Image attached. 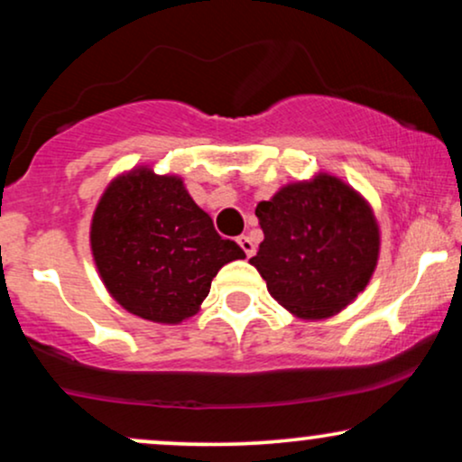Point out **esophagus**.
Instances as JSON below:
<instances>
[{
    "mask_svg": "<svg viewBox=\"0 0 462 462\" xmlns=\"http://www.w3.org/2000/svg\"><path fill=\"white\" fill-rule=\"evenodd\" d=\"M236 241H238V245H241L243 252H245L247 255H254V252H255V245H254V241H252V238L243 235V236H238Z\"/></svg>",
    "mask_w": 462,
    "mask_h": 462,
    "instance_id": "34e87169",
    "label": "esophagus"
}]
</instances>
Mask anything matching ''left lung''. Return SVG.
<instances>
[{
  "instance_id": "obj_1",
  "label": "left lung",
  "mask_w": 462,
  "mask_h": 462,
  "mask_svg": "<svg viewBox=\"0 0 462 462\" xmlns=\"http://www.w3.org/2000/svg\"><path fill=\"white\" fill-rule=\"evenodd\" d=\"M264 241L249 264L266 291L301 320H325L365 291L379 264L372 204L329 171L280 187L255 207Z\"/></svg>"
}]
</instances>
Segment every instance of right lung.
Masks as SVG:
<instances>
[{
    "mask_svg": "<svg viewBox=\"0 0 462 462\" xmlns=\"http://www.w3.org/2000/svg\"><path fill=\"white\" fill-rule=\"evenodd\" d=\"M90 249L103 286L126 312L180 325L199 312L210 282L245 252L215 232L178 174L142 163L105 187L90 221Z\"/></svg>",
    "mask_w": 462,
    "mask_h": 462,
    "instance_id": "1",
    "label": "right lung"
}]
</instances>
